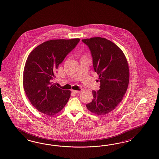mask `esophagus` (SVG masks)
<instances>
[{"instance_id":"34e87169","label":"esophagus","mask_w":159,"mask_h":159,"mask_svg":"<svg viewBox=\"0 0 159 159\" xmlns=\"http://www.w3.org/2000/svg\"><path fill=\"white\" fill-rule=\"evenodd\" d=\"M72 92L73 93H74V94H76V93H80V90H72Z\"/></svg>"}]
</instances>
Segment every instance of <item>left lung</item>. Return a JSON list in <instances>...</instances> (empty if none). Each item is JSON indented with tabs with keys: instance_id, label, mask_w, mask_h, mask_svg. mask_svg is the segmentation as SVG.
<instances>
[{
	"instance_id": "1",
	"label": "left lung",
	"mask_w": 159,
	"mask_h": 159,
	"mask_svg": "<svg viewBox=\"0 0 159 159\" xmlns=\"http://www.w3.org/2000/svg\"><path fill=\"white\" fill-rule=\"evenodd\" d=\"M82 41L91 51L93 67L100 82V89L92 92L94 98L87 108L96 115L104 116L116 108L127 90L129 81L128 61L120 48L105 38L93 37Z\"/></svg>"
}]
</instances>
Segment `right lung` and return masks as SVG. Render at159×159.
I'll use <instances>...</instances> for the list:
<instances>
[{"mask_svg": "<svg viewBox=\"0 0 159 159\" xmlns=\"http://www.w3.org/2000/svg\"><path fill=\"white\" fill-rule=\"evenodd\" d=\"M80 39H51L39 45L29 54L23 72L24 91L32 105L48 116L56 115L67 104L70 90L56 86L52 80L59 65Z\"/></svg>", "mask_w": 159, "mask_h": 159, "instance_id": "add662e5", "label": "right lung"}]
</instances>
